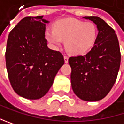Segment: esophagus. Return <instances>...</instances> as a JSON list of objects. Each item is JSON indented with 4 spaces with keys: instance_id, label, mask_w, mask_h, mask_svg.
<instances>
[{
    "instance_id": "1",
    "label": "esophagus",
    "mask_w": 124,
    "mask_h": 124,
    "mask_svg": "<svg viewBox=\"0 0 124 124\" xmlns=\"http://www.w3.org/2000/svg\"><path fill=\"white\" fill-rule=\"evenodd\" d=\"M63 58H64V62H65V63H68V61H69V58H68L66 55H64L63 56Z\"/></svg>"
}]
</instances>
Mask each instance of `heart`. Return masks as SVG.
Masks as SVG:
<instances>
[{
    "mask_svg": "<svg viewBox=\"0 0 124 124\" xmlns=\"http://www.w3.org/2000/svg\"><path fill=\"white\" fill-rule=\"evenodd\" d=\"M45 38L49 45L57 49L65 40L66 49L71 54L79 55L87 52L96 41L98 29L94 23L67 17L58 20L53 29L45 30Z\"/></svg>",
    "mask_w": 124,
    "mask_h": 124,
    "instance_id": "heart-1",
    "label": "heart"
}]
</instances>
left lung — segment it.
Instances as JSON below:
<instances>
[{
    "instance_id": "8db88e82",
    "label": "left lung",
    "mask_w": 124,
    "mask_h": 124,
    "mask_svg": "<svg viewBox=\"0 0 124 124\" xmlns=\"http://www.w3.org/2000/svg\"><path fill=\"white\" fill-rule=\"evenodd\" d=\"M98 28L94 46L86 55L69 58L71 84L75 94L85 101H98L112 88L121 64L119 43L115 30L103 19L84 17Z\"/></svg>"
}]
</instances>
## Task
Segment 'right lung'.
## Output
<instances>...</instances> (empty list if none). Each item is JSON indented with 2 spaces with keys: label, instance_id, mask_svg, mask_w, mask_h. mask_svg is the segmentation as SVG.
Wrapping results in <instances>:
<instances>
[{
  "label": "right lung",
  "instance_id": "right-lung-1",
  "mask_svg": "<svg viewBox=\"0 0 124 124\" xmlns=\"http://www.w3.org/2000/svg\"><path fill=\"white\" fill-rule=\"evenodd\" d=\"M44 16L26 17L11 31L6 50V65L10 84L24 98L44 97L64 63L60 52L50 49L45 38Z\"/></svg>",
  "mask_w": 124,
  "mask_h": 124
}]
</instances>
